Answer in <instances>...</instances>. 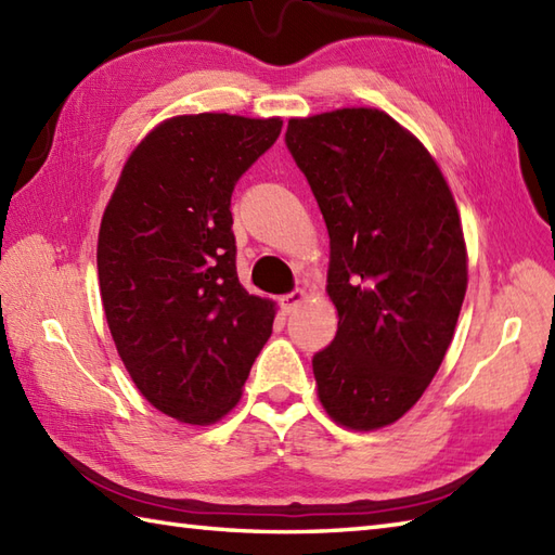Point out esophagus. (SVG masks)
Returning a JSON list of instances; mask_svg holds the SVG:
<instances>
[{"label": "esophagus", "instance_id": "esophagus-1", "mask_svg": "<svg viewBox=\"0 0 555 555\" xmlns=\"http://www.w3.org/2000/svg\"><path fill=\"white\" fill-rule=\"evenodd\" d=\"M305 300H308V293L298 288V291H293V293H288V296L281 298V308H284L286 314H291V312H296Z\"/></svg>", "mask_w": 555, "mask_h": 555}]
</instances>
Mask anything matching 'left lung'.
Listing matches in <instances>:
<instances>
[{"instance_id": "left-lung-1", "label": "left lung", "mask_w": 555, "mask_h": 555, "mask_svg": "<svg viewBox=\"0 0 555 555\" xmlns=\"http://www.w3.org/2000/svg\"><path fill=\"white\" fill-rule=\"evenodd\" d=\"M286 145L328 231L338 332L312 358L317 396L340 427H388L439 372L465 300L453 193L431 152L382 109L291 119Z\"/></svg>"}]
</instances>
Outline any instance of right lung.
<instances>
[{"instance_id":"1","label":"right lung","mask_w":555,"mask_h":555,"mask_svg":"<svg viewBox=\"0 0 555 555\" xmlns=\"http://www.w3.org/2000/svg\"><path fill=\"white\" fill-rule=\"evenodd\" d=\"M281 116L203 112L157 124L104 207L98 276L126 372L164 415L207 427L238 405L276 302L235 271L231 193Z\"/></svg>"}]
</instances>
